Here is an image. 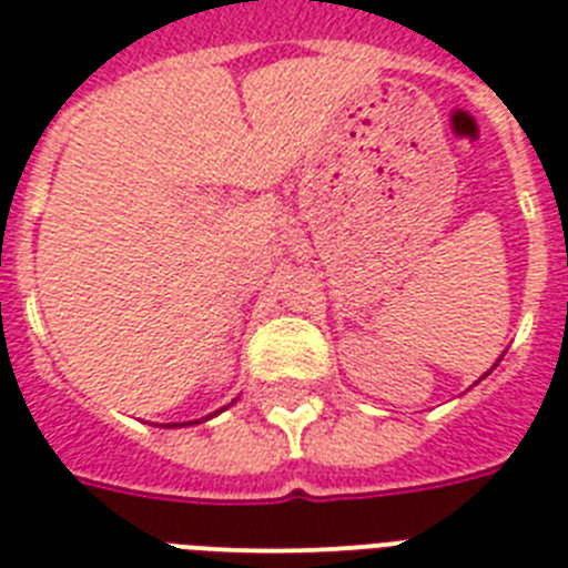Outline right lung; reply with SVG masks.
Here are the masks:
<instances>
[{"mask_svg":"<svg viewBox=\"0 0 568 568\" xmlns=\"http://www.w3.org/2000/svg\"><path fill=\"white\" fill-rule=\"evenodd\" d=\"M166 427H175V424H166Z\"/></svg>","mask_w":568,"mask_h":568,"instance_id":"obj_1","label":"right lung"}]
</instances>
